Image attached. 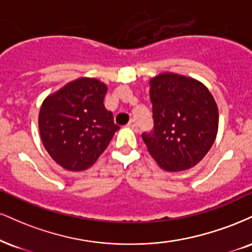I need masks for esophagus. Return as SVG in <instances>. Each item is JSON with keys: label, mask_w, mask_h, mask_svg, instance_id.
<instances>
[{"label": "esophagus", "mask_w": 252, "mask_h": 252, "mask_svg": "<svg viewBox=\"0 0 252 252\" xmlns=\"http://www.w3.org/2000/svg\"><path fill=\"white\" fill-rule=\"evenodd\" d=\"M128 126H129V128L134 129L135 131H137V130H138V126H137V123H136L135 120H130V122L128 123Z\"/></svg>", "instance_id": "1"}]
</instances>
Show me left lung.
Instances as JSON below:
<instances>
[{"label": "left lung", "instance_id": "1", "mask_svg": "<svg viewBox=\"0 0 252 252\" xmlns=\"http://www.w3.org/2000/svg\"><path fill=\"white\" fill-rule=\"evenodd\" d=\"M154 130L143 132L145 145L163 170L195 166L213 147L218 108L199 81L164 72L150 80Z\"/></svg>", "mask_w": 252, "mask_h": 252}]
</instances>
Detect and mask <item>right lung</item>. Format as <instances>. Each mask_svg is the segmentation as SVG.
<instances>
[{"mask_svg":"<svg viewBox=\"0 0 252 252\" xmlns=\"http://www.w3.org/2000/svg\"><path fill=\"white\" fill-rule=\"evenodd\" d=\"M108 88L96 78L81 77L42 103L38 128L45 150L62 168L82 171L107 149L120 126L103 101Z\"/></svg>","mask_w":252,"mask_h":252,"instance_id":"1","label":"right lung"}]
</instances>
